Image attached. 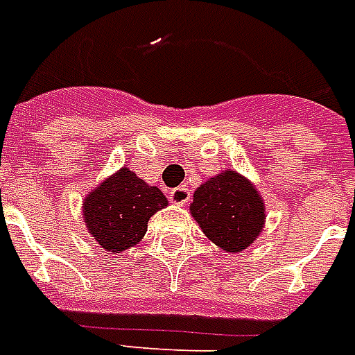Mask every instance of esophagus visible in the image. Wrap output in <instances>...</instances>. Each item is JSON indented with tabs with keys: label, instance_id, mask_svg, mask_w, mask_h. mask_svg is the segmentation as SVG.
Here are the masks:
<instances>
[{
	"label": "esophagus",
	"instance_id": "esophagus-1",
	"mask_svg": "<svg viewBox=\"0 0 355 355\" xmlns=\"http://www.w3.org/2000/svg\"><path fill=\"white\" fill-rule=\"evenodd\" d=\"M189 196H191V193H189V189L185 187V185H181V187L174 189V191L170 193V200H172L174 204H187Z\"/></svg>",
	"mask_w": 355,
	"mask_h": 355
}]
</instances>
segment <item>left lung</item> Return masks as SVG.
Returning <instances> with one entry per match:
<instances>
[{
	"label": "left lung",
	"instance_id": "1",
	"mask_svg": "<svg viewBox=\"0 0 355 355\" xmlns=\"http://www.w3.org/2000/svg\"><path fill=\"white\" fill-rule=\"evenodd\" d=\"M191 213L207 238L228 252H239L254 243L266 218L258 191L234 170L196 189Z\"/></svg>",
	"mask_w": 355,
	"mask_h": 355
}]
</instances>
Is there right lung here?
Wrapping results in <instances>:
<instances>
[{"label":"right lung","mask_w":355,"mask_h":355,"mask_svg":"<svg viewBox=\"0 0 355 355\" xmlns=\"http://www.w3.org/2000/svg\"><path fill=\"white\" fill-rule=\"evenodd\" d=\"M166 204L168 200L159 189L149 187L129 168H121L87 194L84 220L103 249L119 252L144 238L149 217Z\"/></svg>","instance_id":"right-lung-1"}]
</instances>
